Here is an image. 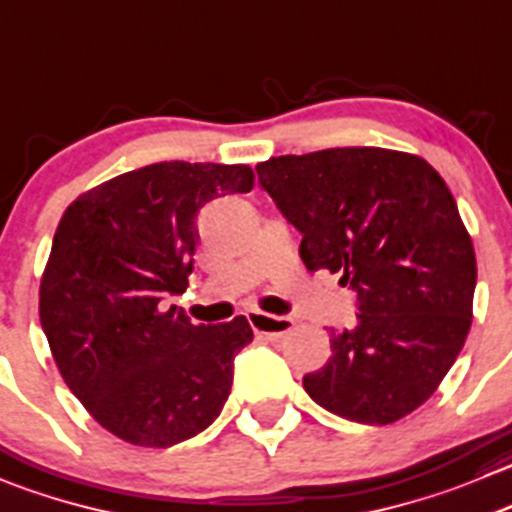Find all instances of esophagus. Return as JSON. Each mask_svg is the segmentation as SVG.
<instances>
[{"label":"esophagus","mask_w":512,"mask_h":512,"mask_svg":"<svg viewBox=\"0 0 512 512\" xmlns=\"http://www.w3.org/2000/svg\"><path fill=\"white\" fill-rule=\"evenodd\" d=\"M247 320H250V327L257 332V335H265L270 340H277L285 332L292 330L295 320L292 317H277V315H267V312L252 310L247 312Z\"/></svg>","instance_id":"obj_1"}]
</instances>
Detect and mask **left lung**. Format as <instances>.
<instances>
[{"label": "left lung", "instance_id": "8db88e82", "mask_svg": "<svg viewBox=\"0 0 512 512\" xmlns=\"http://www.w3.org/2000/svg\"><path fill=\"white\" fill-rule=\"evenodd\" d=\"M260 187L302 235L310 272L355 292L352 330L302 377L307 395L362 425H390L438 390L463 350L478 267L443 177L418 155L335 147L270 157Z\"/></svg>", "mask_w": 512, "mask_h": 512}]
</instances>
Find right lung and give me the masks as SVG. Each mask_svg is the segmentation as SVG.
Returning <instances> with one entry per match:
<instances>
[{
	"label": "right lung",
	"instance_id": "add662e5",
	"mask_svg": "<svg viewBox=\"0 0 512 512\" xmlns=\"http://www.w3.org/2000/svg\"><path fill=\"white\" fill-rule=\"evenodd\" d=\"M252 182L247 165L157 162L84 192L59 220L39 320L67 388L124 443L170 448L225 408L250 322L192 325L165 300L187 290L197 212Z\"/></svg>",
	"mask_w": 512,
	"mask_h": 512
}]
</instances>
